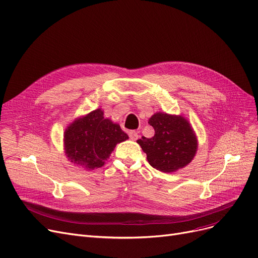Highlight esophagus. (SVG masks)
<instances>
[{"label": "esophagus", "instance_id": "esophagus-1", "mask_svg": "<svg viewBox=\"0 0 258 258\" xmlns=\"http://www.w3.org/2000/svg\"><path fill=\"white\" fill-rule=\"evenodd\" d=\"M128 136L132 140H137L138 139V133L135 131H131L128 132Z\"/></svg>", "mask_w": 258, "mask_h": 258}]
</instances>
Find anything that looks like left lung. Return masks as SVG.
Wrapping results in <instances>:
<instances>
[{"label":"left lung","mask_w":258,"mask_h":258,"mask_svg":"<svg viewBox=\"0 0 258 258\" xmlns=\"http://www.w3.org/2000/svg\"><path fill=\"white\" fill-rule=\"evenodd\" d=\"M155 134L137 140L153 168L172 172L189 164L197 151V138L188 121L182 115L156 112L149 119Z\"/></svg>","instance_id":"left-lung-1"}]
</instances>
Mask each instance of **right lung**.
Instances as JSON below:
<instances>
[{"label": "right lung", "instance_id": "1", "mask_svg": "<svg viewBox=\"0 0 258 258\" xmlns=\"http://www.w3.org/2000/svg\"><path fill=\"white\" fill-rule=\"evenodd\" d=\"M128 139L119 124L104 118L96 109L75 120L64 132V149L69 160L87 169L99 168L109 159L117 144Z\"/></svg>", "mask_w": 258, "mask_h": 258}]
</instances>
